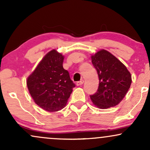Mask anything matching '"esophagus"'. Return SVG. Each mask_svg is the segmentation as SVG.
Listing matches in <instances>:
<instances>
[{
	"label": "esophagus",
	"mask_w": 150,
	"mask_h": 150,
	"mask_svg": "<svg viewBox=\"0 0 150 150\" xmlns=\"http://www.w3.org/2000/svg\"><path fill=\"white\" fill-rule=\"evenodd\" d=\"M84 83V80H81L80 82H77V86H81L82 85H83Z\"/></svg>",
	"instance_id": "34e87169"
}]
</instances>
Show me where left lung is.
Instances as JSON below:
<instances>
[{
    "instance_id": "left-lung-1",
    "label": "left lung",
    "mask_w": 150,
    "mask_h": 150,
    "mask_svg": "<svg viewBox=\"0 0 150 150\" xmlns=\"http://www.w3.org/2000/svg\"><path fill=\"white\" fill-rule=\"evenodd\" d=\"M91 58L99 79L97 92L90 96L92 104L101 109L116 106L130 89L131 74L121 61L105 49L92 54Z\"/></svg>"
}]
</instances>
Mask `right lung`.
<instances>
[{
    "label": "right lung",
    "mask_w": 150,
    "mask_h": 150,
    "mask_svg": "<svg viewBox=\"0 0 150 150\" xmlns=\"http://www.w3.org/2000/svg\"><path fill=\"white\" fill-rule=\"evenodd\" d=\"M64 56L52 49L29 75L27 85L31 97L39 107L49 112L63 109L75 84L63 67Z\"/></svg>",
    "instance_id": "right-lung-1"
}]
</instances>
